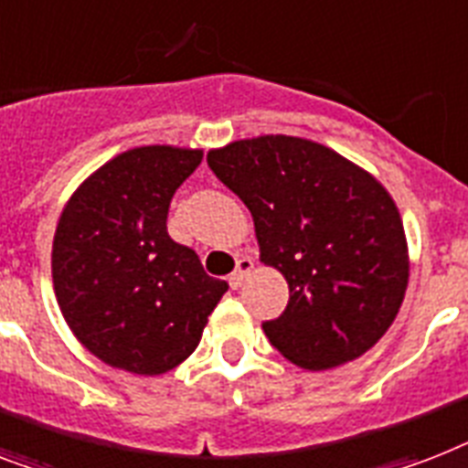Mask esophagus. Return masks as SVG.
<instances>
[{
    "mask_svg": "<svg viewBox=\"0 0 468 468\" xmlns=\"http://www.w3.org/2000/svg\"><path fill=\"white\" fill-rule=\"evenodd\" d=\"M254 271V261L250 260V257H242V260H238V269H235L233 273H230V288H240L242 283H245V279L250 276V273Z\"/></svg>",
    "mask_w": 468,
    "mask_h": 468,
    "instance_id": "esophagus-1",
    "label": "esophagus"
}]
</instances>
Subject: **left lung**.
Returning <instances> with one entry per match:
<instances>
[{"label":"left lung","mask_w":468,"mask_h":468,"mask_svg":"<svg viewBox=\"0 0 468 468\" xmlns=\"http://www.w3.org/2000/svg\"><path fill=\"white\" fill-rule=\"evenodd\" d=\"M207 161L250 208L260 261L288 283L283 314L261 324L273 348L313 372L370 351L404 303L411 264L385 185L300 136L240 139Z\"/></svg>","instance_id":"left-lung-1"}]
</instances>
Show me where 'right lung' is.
<instances>
[{
  "mask_svg": "<svg viewBox=\"0 0 468 468\" xmlns=\"http://www.w3.org/2000/svg\"><path fill=\"white\" fill-rule=\"evenodd\" d=\"M201 148H129L64 204L52 240V286L71 334L105 366L163 375L187 360L228 283L168 235L175 189Z\"/></svg>",
  "mask_w": 468,
  "mask_h": 468,
  "instance_id": "right-lung-1",
  "label": "right lung"
}]
</instances>
